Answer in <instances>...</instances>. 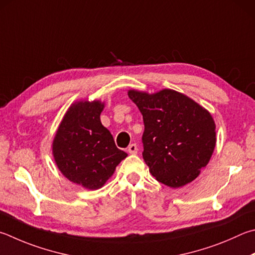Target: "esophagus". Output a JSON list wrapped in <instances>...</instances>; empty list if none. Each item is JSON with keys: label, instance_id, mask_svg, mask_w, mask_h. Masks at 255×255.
I'll return each instance as SVG.
<instances>
[{"label": "esophagus", "instance_id": "obj_1", "mask_svg": "<svg viewBox=\"0 0 255 255\" xmlns=\"http://www.w3.org/2000/svg\"><path fill=\"white\" fill-rule=\"evenodd\" d=\"M128 152L129 154H137V151H138V147H137V145L136 143H131V145H129V147H128Z\"/></svg>", "mask_w": 255, "mask_h": 255}]
</instances>
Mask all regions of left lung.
I'll return each mask as SVG.
<instances>
[{
	"instance_id": "left-lung-1",
	"label": "left lung",
	"mask_w": 255,
	"mask_h": 255,
	"mask_svg": "<svg viewBox=\"0 0 255 255\" xmlns=\"http://www.w3.org/2000/svg\"><path fill=\"white\" fill-rule=\"evenodd\" d=\"M142 115V158L158 182L180 187L195 179L214 151L215 124L210 113L188 97L164 89L130 90Z\"/></svg>"
}]
</instances>
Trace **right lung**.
I'll use <instances>...</instances> for the list:
<instances>
[{
    "mask_svg": "<svg viewBox=\"0 0 255 255\" xmlns=\"http://www.w3.org/2000/svg\"><path fill=\"white\" fill-rule=\"evenodd\" d=\"M104 104L80 101L64 116L53 140V156L59 169L71 182L98 189L107 182L127 154L117 148L100 122Z\"/></svg>",
    "mask_w": 255,
    "mask_h": 255,
    "instance_id": "1",
    "label": "right lung"
}]
</instances>
